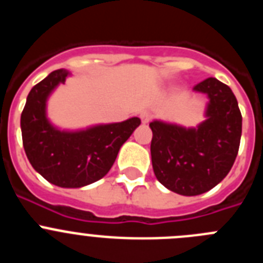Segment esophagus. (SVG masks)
Listing matches in <instances>:
<instances>
[{"instance_id": "esophagus-1", "label": "esophagus", "mask_w": 263, "mask_h": 263, "mask_svg": "<svg viewBox=\"0 0 263 263\" xmlns=\"http://www.w3.org/2000/svg\"><path fill=\"white\" fill-rule=\"evenodd\" d=\"M139 118H141V121H142V124H148V122H150V118H152V115H150L148 111L143 110L141 111Z\"/></svg>"}]
</instances>
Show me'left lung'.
Instances as JSON below:
<instances>
[{
  "label": "left lung",
  "instance_id": "left-lung-1",
  "mask_svg": "<svg viewBox=\"0 0 263 263\" xmlns=\"http://www.w3.org/2000/svg\"><path fill=\"white\" fill-rule=\"evenodd\" d=\"M194 90L208 97L205 120L196 127L159 120L150 122L155 176L170 191L183 196L210 191L228 175L242 132V116L231 88L208 78Z\"/></svg>",
  "mask_w": 263,
  "mask_h": 263
}]
</instances>
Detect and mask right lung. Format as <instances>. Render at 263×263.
Returning <instances> with one entry per match:
<instances>
[{"mask_svg": "<svg viewBox=\"0 0 263 263\" xmlns=\"http://www.w3.org/2000/svg\"><path fill=\"white\" fill-rule=\"evenodd\" d=\"M71 75L57 69L32 87L21 115L27 159L47 182L63 188L92 184L109 173L121 146L141 125L138 117L80 130H62L47 117V100Z\"/></svg>", "mask_w": 263, "mask_h": 263, "instance_id": "add662e5", "label": "right lung"}]
</instances>
